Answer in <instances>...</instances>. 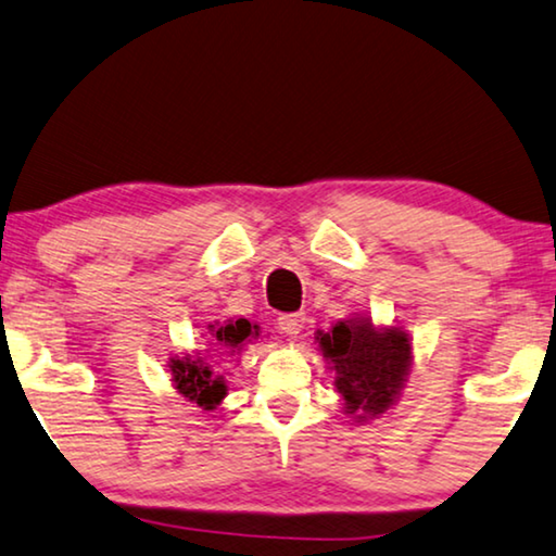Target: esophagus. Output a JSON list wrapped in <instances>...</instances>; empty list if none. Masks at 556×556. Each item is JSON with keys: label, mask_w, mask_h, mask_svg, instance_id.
<instances>
[{"label": "esophagus", "mask_w": 556, "mask_h": 556, "mask_svg": "<svg viewBox=\"0 0 556 556\" xmlns=\"http://www.w3.org/2000/svg\"><path fill=\"white\" fill-rule=\"evenodd\" d=\"M276 326L283 336L298 338V333H301L303 326H305V316H303V313H283V316H278Z\"/></svg>", "instance_id": "34e87169"}]
</instances>
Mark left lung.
I'll return each instance as SVG.
<instances>
[{"label":"left lung","instance_id":"8db88e82","mask_svg":"<svg viewBox=\"0 0 556 556\" xmlns=\"http://www.w3.org/2000/svg\"><path fill=\"white\" fill-rule=\"evenodd\" d=\"M316 341L336 371V389L345 401V414L358 421L383 414L412 366V343L401 328H378L366 318L338 320L331 331H318Z\"/></svg>","mask_w":556,"mask_h":556}]
</instances>
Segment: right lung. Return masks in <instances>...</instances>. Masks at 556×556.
I'll return each mask as SVG.
<instances>
[{"instance_id": "add662e5", "label": "right lung", "mask_w": 556, "mask_h": 556, "mask_svg": "<svg viewBox=\"0 0 556 556\" xmlns=\"http://www.w3.org/2000/svg\"><path fill=\"white\" fill-rule=\"evenodd\" d=\"M213 338L215 345H220V351L236 353L243 349L248 341L258 338V326L245 318L228 320L225 326L215 328ZM170 371L178 393H182V396L192 401V404L203 406L205 412H213V408L225 399V393H228V386H225L223 376L215 374L213 368L200 358H173Z\"/></svg>"}]
</instances>
